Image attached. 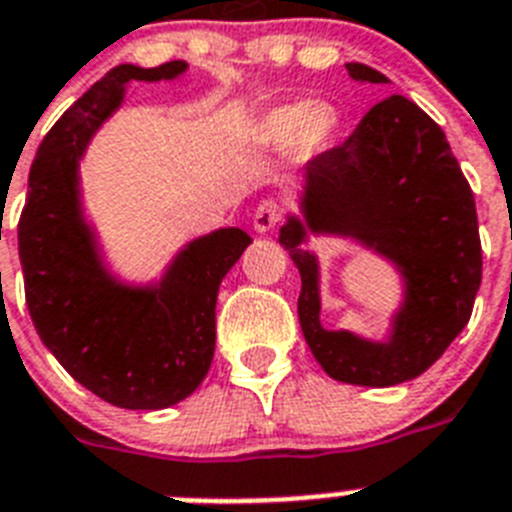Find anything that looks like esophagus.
Masks as SVG:
<instances>
[{
    "label": "esophagus",
    "instance_id": "esophagus-1",
    "mask_svg": "<svg viewBox=\"0 0 512 512\" xmlns=\"http://www.w3.org/2000/svg\"><path fill=\"white\" fill-rule=\"evenodd\" d=\"M278 220H281V205L276 199H263L252 215V226H255L257 234H268L270 228H276Z\"/></svg>",
    "mask_w": 512,
    "mask_h": 512
}]
</instances>
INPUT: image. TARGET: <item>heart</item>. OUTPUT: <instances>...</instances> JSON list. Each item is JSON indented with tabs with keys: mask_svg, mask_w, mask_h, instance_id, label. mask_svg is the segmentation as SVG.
I'll return each instance as SVG.
<instances>
[{
	"mask_svg": "<svg viewBox=\"0 0 512 512\" xmlns=\"http://www.w3.org/2000/svg\"><path fill=\"white\" fill-rule=\"evenodd\" d=\"M336 131V112L328 105L313 102H297V105H284L276 110L265 112L257 123V139L268 147H294L302 155H313L328 144V139Z\"/></svg>",
	"mask_w": 512,
	"mask_h": 512,
	"instance_id": "heart-1",
	"label": "heart"
}]
</instances>
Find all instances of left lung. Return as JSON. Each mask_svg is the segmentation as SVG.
Returning <instances> with one entry per match:
<instances>
[{
	"instance_id": "8db88e82",
	"label": "left lung",
	"mask_w": 512,
	"mask_h": 512,
	"mask_svg": "<svg viewBox=\"0 0 512 512\" xmlns=\"http://www.w3.org/2000/svg\"><path fill=\"white\" fill-rule=\"evenodd\" d=\"M355 81L386 83L363 62ZM350 235L392 259L406 299L386 343L320 326L317 261L301 249L306 231ZM278 242L302 276L297 313L323 371L357 386H394L421 376L471 318L481 286V239L473 191L434 120L392 94L373 105L350 139L305 165L302 218L289 215Z\"/></svg>"
}]
</instances>
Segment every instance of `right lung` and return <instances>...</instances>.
Listing matches in <instances>:
<instances>
[{
    "label": "right lung",
    "mask_w": 512,
    "mask_h": 512,
    "mask_svg": "<svg viewBox=\"0 0 512 512\" xmlns=\"http://www.w3.org/2000/svg\"><path fill=\"white\" fill-rule=\"evenodd\" d=\"M184 60L157 68L118 65L52 126L28 176L18 249L36 334L70 376L126 410L186 400L210 371L220 281L252 244L242 228H218L176 255L160 284L126 286L99 260L83 220L78 160L118 110L128 81H170Z\"/></svg>",
    "instance_id": "add662e5"
}]
</instances>
